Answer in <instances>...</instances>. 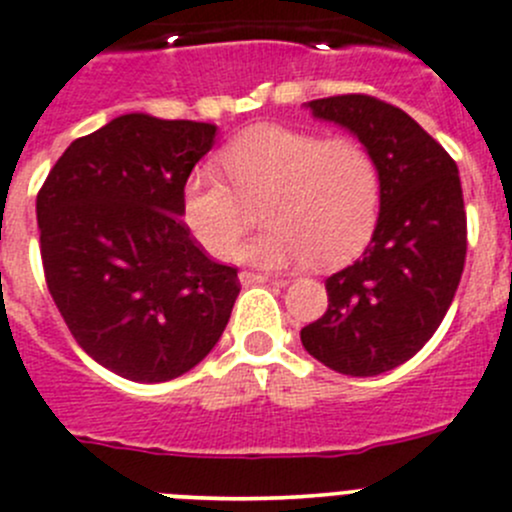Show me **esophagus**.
Wrapping results in <instances>:
<instances>
[{"instance_id":"34e87169","label":"esophagus","mask_w":512,"mask_h":512,"mask_svg":"<svg viewBox=\"0 0 512 512\" xmlns=\"http://www.w3.org/2000/svg\"><path fill=\"white\" fill-rule=\"evenodd\" d=\"M267 280H270V277L262 275V272H250V270L240 272L242 285H262V282H267Z\"/></svg>"}]
</instances>
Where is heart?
<instances>
[{"label":"heart","mask_w":512,"mask_h":512,"mask_svg":"<svg viewBox=\"0 0 512 512\" xmlns=\"http://www.w3.org/2000/svg\"><path fill=\"white\" fill-rule=\"evenodd\" d=\"M220 162L227 180L202 170L182 190V220L212 257L237 250L262 205L270 230L240 257L265 267L345 265L375 230L380 167L357 140L262 124L235 137Z\"/></svg>","instance_id":"1"}]
</instances>
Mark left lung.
I'll use <instances>...</instances> for the list:
<instances>
[{"mask_svg": "<svg viewBox=\"0 0 512 512\" xmlns=\"http://www.w3.org/2000/svg\"><path fill=\"white\" fill-rule=\"evenodd\" d=\"M372 152L380 167V217L357 262L327 277V310L302 327L315 360L352 377L403 365L443 322L468 252L458 165L395 104L370 94L307 102Z\"/></svg>", "mask_w": 512, "mask_h": 512, "instance_id": "8db88e82", "label": "left lung"}]
</instances>
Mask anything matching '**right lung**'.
<instances>
[{"label": "right lung", "mask_w": 512, "mask_h": 512, "mask_svg": "<svg viewBox=\"0 0 512 512\" xmlns=\"http://www.w3.org/2000/svg\"><path fill=\"white\" fill-rule=\"evenodd\" d=\"M217 127L122 114L64 150L37 192L44 280L77 345L135 382L192 370L225 332L237 267L182 222Z\"/></svg>", "instance_id": "add662e5"}]
</instances>
